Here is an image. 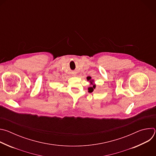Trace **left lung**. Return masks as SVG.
Segmentation results:
<instances>
[{
	"mask_svg": "<svg viewBox=\"0 0 156 156\" xmlns=\"http://www.w3.org/2000/svg\"><path fill=\"white\" fill-rule=\"evenodd\" d=\"M87 81H90V83H91V86L88 87V92L89 93H92L94 91V89L96 88V84H93L94 80H91V78H90V77L87 78Z\"/></svg>",
	"mask_w": 156,
	"mask_h": 156,
	"instance_id": "8db88e82",
	"label": "left lung"
}]
</instances>
